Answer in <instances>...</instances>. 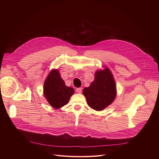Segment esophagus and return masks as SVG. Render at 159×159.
I'll use <instances>...</instances> for the list:
<instances>
[{"mask_svg": "<svg viewBox=\"0 0 159 159\" xmlns=\"http://www.w3.org/2000/svg\"><path fill=\"white\" fill-rule=\"evenodd\" d=\"M82 88H81V87L77 88V89H76V92H77L78 94H81V93H82Z\"/></svg>", "mask_w": 159, "mask_h": 159, "instance_id": "esophagus-1", "label": "esophagus"}]
</instances>
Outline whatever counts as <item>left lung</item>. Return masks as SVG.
<instances>
[{
    "mask_svg": "<svg viewBox=\"0 0 159 159\" xmlns=\"http://www.w3.org/2000/svg\"><path fill=\"white\" fill-rule=\"evenodd\" d=\"M116 85L114 77L108 67L98 70L94 80L83 89V94L90 107L100 111L111 104L116 96Z\"/></svg>",
    "mask_w": 159,
    "mask_h": 159,
    "instance_id": "left-lung-1",
    "label": "left lung"
}]
</instances>
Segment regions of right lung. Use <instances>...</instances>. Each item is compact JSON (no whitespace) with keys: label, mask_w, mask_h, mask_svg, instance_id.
Returning <instances> with one entry per match:
<instances>
[{"label":"right lung","mask_w":159,"mask_h":159,"mask_svg":"<svg viewBox=\"0 0 159 159\" xmlns=\"http://www.w3.org/2000/svg\"><path fill=\"white\" fill-rule=\"evenodd\" d=\"M74 93L72 87L65 85L58 69L50 72L44 82L43 94L53 108L60 109L66 105Z\"/></svg>","instance_id":"add662e5"}]
</instances>
